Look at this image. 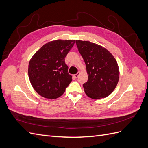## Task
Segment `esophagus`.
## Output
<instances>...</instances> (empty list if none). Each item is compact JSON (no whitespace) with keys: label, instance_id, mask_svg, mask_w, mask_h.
Returning a JSON list of instances; mask_svg holds the SVG:
<instances>
[{"label":"esophagus","instance_id":"esophagus-1","mask_svg":"<svg viewBox=\"0 0 148 148\" xmlns=\"http://www.w3.org/2000/svg\"><path fill=\"white\" fill-rule=\"evenodd\" d=\"M79 74H80V72H79V71H78V72L77 74H75V75H73V77H74L75 78H77L78 77V76L79 75Z\"/></svg>","mask_w":148,"mask_h":148}]
</instances>
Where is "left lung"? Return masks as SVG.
<instances>
[{
  "instance_id": "left-lung-1",
  "label": "left lung",
  "mask_w": 148,
  "mask_h": 148,
  "mask_svg": "<svg viewBox=\"0 0 148 148\" xmlns=\"http://www.w3.org/2000/svg\"><path fill=\"white\" fill-rule=\"evenodd\" d=\"M76 44L86 66L88 80L83 85L86 95L94 99L109 96L119 79L115 59L106 48L95 43L77 40Z\"/></svg>"
}]
</instances>
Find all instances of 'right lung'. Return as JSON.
Instances as JSON below:
<instances>
[{"mask_svg": "<svg viewBox=\"0 0 148 148\" xmlns=\"http://www.w3.org/2000/svg\"><path fill=\"white\" fill-rule=\"evenodd\" d=\"M75 40H56L42 46L31 58L28 76L31 85L39 95L54 99L61 96L72 81L65 58Z\"/></svg>", "mask_w": 148, "mask_h": 148, "instance_id": "add662e5", "label": "right lung"}]
</instances>
